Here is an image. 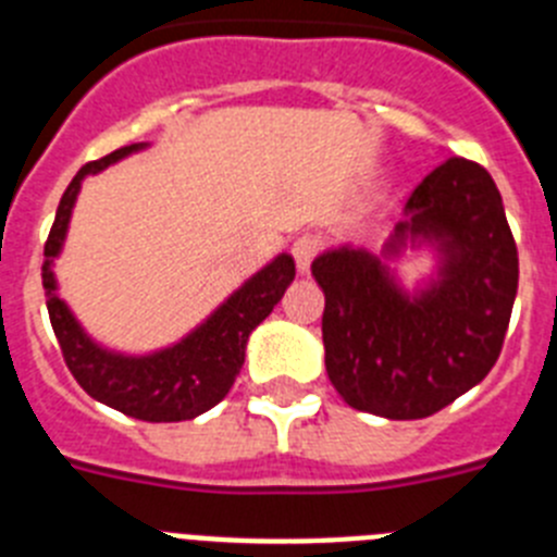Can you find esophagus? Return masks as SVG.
<instances>
[{
    "label": "esophagus",
    "instance_id": "esophagus-1",
    "mask_svg": "<svg viewBox=\"0 0 557 557\" xmlns=\"http://www.w3.org/2000/svg\"><path fill=\"white\" fill-rule=\"evenodd\" d=\"M323 250V239L314 234H304L298 236L293 243V256H295V264L301 273H309V264L314 262V256Z\"/></svg>",
    "mask_w": 557,
    "mask_h": 557
}]
</instances>
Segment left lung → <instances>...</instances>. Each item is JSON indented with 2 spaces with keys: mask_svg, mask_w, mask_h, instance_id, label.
Returning <instances> with one entry per match:
<instances>
[{
  "mask_svg": "<svg viewBox=\"0 0 557 557\" xmlns=\"http://www.w3.org/2000/svg\"><path fill=\"white\" fill-rule=\"evenodd\" d=\"M407 223L391 250L435 239L441 278L405 295L368 250L339 248L312 262L326 295V373L354 410L412 421L444 410L480 385L499 359L516 287L519 250L502 195L485 166L449 159L412 189Z\"/></svg>",
  "mask_w": 557,
  "mask_h": 557,
  "instance_id": "obj_1",
  "label": "left lung"
}]
</instances>
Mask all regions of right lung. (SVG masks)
Returning <instances> with one entry per match:
<instances>
[{
	"label": "right lung",
	"mask_w": 557,
	"mask_h": 557,
	"mask_svg": "<svg viewBox=\"0 0 557 557\" xmlns=\"http://www.w3.org/2000/svg\"><path fill=\"white\" fill-rule=\"evenodd\" d=\"M139 147L141 145L120 147L106 159L81 166L58 203L55 223L49 228L47 245H44L41 278L47 289L49 323L77 385L91 398L125 416L150 421V424H161V421L166 424V421H189L223 401L245 362L250 332L282 301L284 289L295 278V262L287 253L273 259L268 268L259 270L250 282L236 289L203 326L181 339L178 346L147 354V357H122L91 343L86 332L77 326L66 304L55 295V275L49 264L61 253L81 181L91 172L106 170L113 161L125 159L127 152Z\"/></svg>",
	"instance_id": "add662e5"
}]
</instances>
